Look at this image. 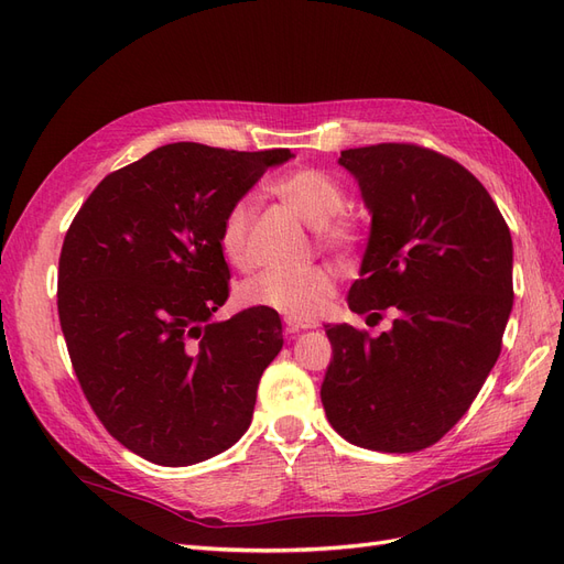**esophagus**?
I'll use <instances>...</instances> for the list:
<instances>
[{
    "label": "esophagus",
    "instance_id": "34e87169",
    "mask_svg": "<svg viewBox=\"0 0 564 564\" xmlns=\"http://www.w3.org/2000/svg\"><path fill=\"white\" fill-rule=\"evenodd\" d=\"M317 322L313 319H294V317H286V332L289 334H299V332H305V329H315Z\"/></svg>",
    "mask_w": 564,
    "mask_h": 564
}]
</instances>
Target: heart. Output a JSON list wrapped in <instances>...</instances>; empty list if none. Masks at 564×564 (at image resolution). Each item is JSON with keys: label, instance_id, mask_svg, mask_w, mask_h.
<instances>
[{"label": "heart", "instance_id": "heart-1", "mask_svg": "<svg viewBox=\"0 0 564 564\" xmlns=\"http://www.w3.org/2000/svg\"><path fill=\"white\" fill-rule=\"evenodd\" d=\"M275 193L289 209L305 224L317 226L322 245L332 249L352 247L357 240V226L350 218H334L346 202L344 187L319 169H296L272 183ZM251 202L240 199L228 209L218 232V249L235 268H247L249 251ZM334 278L327 268H268L259 275L245 280L237 296L249 308L275 311L284 317L313 319L324 303L329 301Z\"/></svg>", "mask_w": 564, "mask_h": 564}]
</instances>
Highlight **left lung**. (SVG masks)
<instances>
[{"instance_id": "1", "label": "left lung", "mask_w": 564, "mask_h": 564, "mask_svg": "<svg viewBox=\"0 0 564 564\" xmlns=\"http://www.w3.org/2000/svg\"><path fill=\"white\" fill-rule=\"evenodd\" d=\"M371 216L350 311L390 332L324 324L332 362L319 398L338 435L365 449L431 447L468 412L513 311V240L468 169L406 143L340 150Z\"/></svg>"}]
</instances>
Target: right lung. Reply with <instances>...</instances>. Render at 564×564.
Instances as JSON below:
<instances>
[{"label": "right lung", "instance_id": "1", "mask_svg": "<svg viewBox=\"0 0 564 564\" xmlns=\"http://www.w3.org/2000/svg\"><path fill=\"white\" fill-rule=\"evenodd\" d=\"M289 150L169 143L98 183L65 235L58 317L79 386L108 433L158 466L240 440L282 350L275 311L218 322L230 270L220 224Z\"/></svg>", "mask_w": 564, "mask_h": 564}]
</instances>
